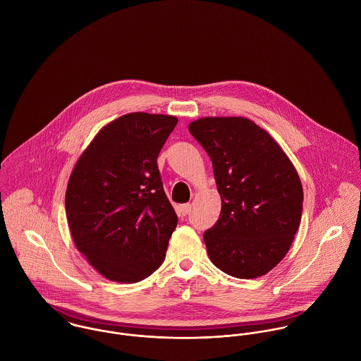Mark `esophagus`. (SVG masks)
<instances>
[{"label":"esophagus","mask_w":361,"mask_h":361,"mask_svg":"<svg viewBox=\"0 0 361 361\" xmlns=\"http://www.w3.org/2000/svg\"><path fill=\"white\" fill-rule=\"evenodd\" d=\"M192 211V206L190 204H182V206H179V214L180 215H188L189 212Z\"/></svg>","instance_id":"obj_1"}]
</instances>
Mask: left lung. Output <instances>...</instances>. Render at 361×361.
<instances>
[{"label":"left lung","instance_id":"left-lung-1","mask_svg":"<svg viewBox=\"0 0 361 361\" xmlns=\"http://www.w3.org/2000/svg\"><path fill=\"white\" fill-rule=\"evenodd\" d=\"M189 132L212 162L221 214L204 232L208 257L225 274L252 279L289 252L299 229L303 188L275 139L243 116H206Z\"/></svg>","mask_w":361,"mask_h":361}]
</instances>
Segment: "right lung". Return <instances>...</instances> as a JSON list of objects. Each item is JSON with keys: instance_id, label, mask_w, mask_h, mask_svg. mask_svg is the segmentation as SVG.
<instances>
[{"instance_id": "obj_1", "label": "right lung", "mask_w": 361, "mask_h": 361, "mask_svg": "<svg viewBox=\"0 0 361 361\" xmlns=\"http://www.w3.org/2000/svg\"><path fill=\"white\" fill-rule=\"evenodd\" d=\"M176 123L172 115H122L94 136L69 176L65 209L75 246L109 281H143L165 258L178 216L157 158Z\"/></svg>"}]
</instances>
